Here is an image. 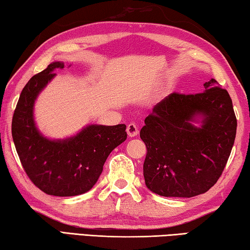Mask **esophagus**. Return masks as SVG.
Returning <instances> with one entry per match:
<instances>
[{
	"label": "esophagus",
	"instance_id": "34e87169",
	"mask_svg": "<svg viewBox=\"0 0 250 250\" xmlns=\"http://www.w3.org/2000/svg\"><path fill=\"white\" fill-rule=\"evenodd\" d=\"M126 133L130 138H133V137H137L138 133H139V130L137 128V125L134 124H129L128 126H126Z\"/></svg>",
	"mask_w": 250,
	"mask_h": 250
}]
</instances>
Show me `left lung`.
Instances as JSON below:
<instances>
[{"instance_id":"obj_1","label":"left lung","mask_w":250,"mask_h":250,"mask_svg":"<svg viewBox=\"0 0 250 250\" xmlns=\"http://www.w3.org/2000/svg\"><path fill=\"white\" fill-rule=\"evenodd\" d=\"M203 86V93L168 95L154 106L141 129L147 148L145 185L162 197L207 192L232 151L237 126L232 99L214 79Z\"/></svg>"}]
</instances>
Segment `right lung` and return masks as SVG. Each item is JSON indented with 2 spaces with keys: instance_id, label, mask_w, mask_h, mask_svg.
I'll list each match as a JSON object with an SVG mask.
<instances>
[{
  "instance_id": "add662e5",
  "label": "right lung",
  "mask_w": 250,
  "mask_h": 250,
  "mask_svg": "<svg viewBox=\"0 0 250 250\" xmlns=\"http://www.w3.org/2000/svg\"><path fill=\"white\" fill-rule=\"evenodd\" d=\"M71 65V64H70ZM69 65V66H70ZM64 63H50L22 88L12 121V137L27 176L47 194L73 197L97 183L107 157L126 139L125 125H88L65 139H50L35 122V103Z\"/></svg>"
}]
</instances>
